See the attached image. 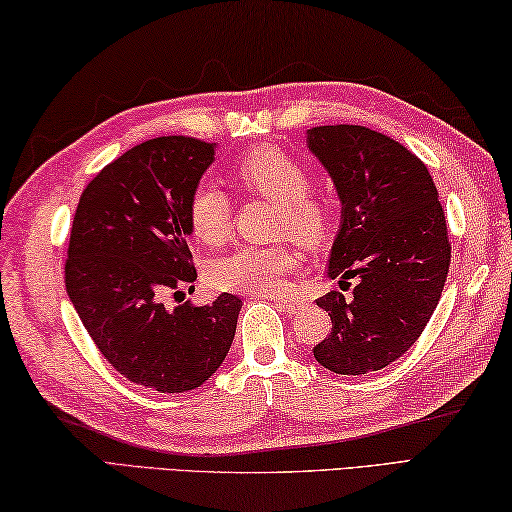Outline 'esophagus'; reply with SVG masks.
<instances>
[{
	"instance_id": "34e87169",
	"label": "esophagus",
	"mask_w": 512,
	"mask_h": 512,
	"mask_svg": "<svg viewBox=\"0 0 512 512\" xmlns=\"http://www.w3.org/2000/svg\"><path fill=\"white\" fill-rule=\"evenodd\" d=\"M274 306H279L283 312H299L301 308L308 306V301L303 299V297H294V299L276 297V299H274Z\"/></svg>"
}]
</instances>
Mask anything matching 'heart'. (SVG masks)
<instances>
[{
	"mask_svg": "<svg viewBox=\"0 0 512 512\" xmlns=\"http://www.w3.org/2000/svg\"><path fill=\"white\" fill-rule=\"evenodd\" d=\"M233 182L242 193L263 197L276 206L274 236H290L303 245H315L328 231L326 200L310 191V177L299 159L276 146H258L233 161ZM188 224L197 240L222 242L229 231L231 202L215 184H200L188 200ZM297 265V254L279 245H240L215 258L209 279L220 290L242 294H276Z\"/></svg>",
	"mask_w": 512,
	"mask_h": 512,
	"instance_id": "1",
	"label": "heart"
}]
</instances>
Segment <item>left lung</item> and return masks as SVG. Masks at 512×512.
Listing matches in <instances>:
<instances>
[{
	"instance_id": "obj_1",
	"label": "left lung",
	"mask_w": 512,
	"mask_h": 512,
	"mask_svg": "<svg viewBox=\"0 0 512 512\" xmlns=\"http://www.w3.org/2000/svg\"><path fill=\"white\" fill-rule=\"evenodd\" d=\"M308 148L342 202L328 279L342 290L357 281L351 299H317L333 328L312 353L339 375L380 371L416 344L441 299L452 256L443 206L427 166L387 134L319 125Z\"/></svg>"
}]
</instances>
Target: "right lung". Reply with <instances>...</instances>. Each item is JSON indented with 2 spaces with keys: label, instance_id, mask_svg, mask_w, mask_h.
<instances>
[{
  "label": "right lung",
  "instance_id": "right-lung-1",
  "mask_svg": "<svg viewBox=\"0 0 512 512\" xmlns=\"http://www.w3.org/2000/svg\"><path fill=\"white\" fill-rule=\"evenodd\" d=\"M213 155L193 137L143 141L87 184L71 224L65 285L80 321L123 378L159 393L204 384L236 335V294L193 306L182 292L197 279L188 200Z\"/></svg>",
  "mask_w": 512,
  "mask_h": 512
}]
</instances>
